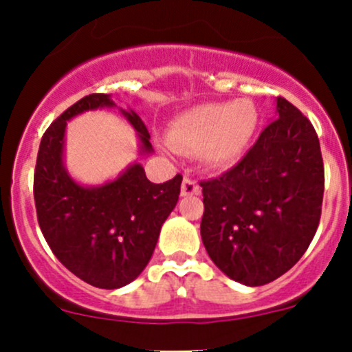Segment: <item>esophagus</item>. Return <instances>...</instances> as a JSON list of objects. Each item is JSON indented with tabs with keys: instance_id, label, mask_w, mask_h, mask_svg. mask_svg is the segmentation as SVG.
I'll list each match as a JSON object with an SVG mask.
<instances>
[{
	"instance_id": "obj_1",
	"label": "esophagus",
	"mask_w": 352,
	"mask_h": 352,
	"mask_svg": "<svg viewBox=\"0 0 352 352\" xmlns=\"http://www.w3.org/2000/svg\"><path fill=\"white\" fill-rule=\"evenodd\" d=\"M201 194V188H199L197 184H195L194 179L190 177H184L182 187H180V195L182 197H187V195H199Z\"/></svg>"
}]
</instances>
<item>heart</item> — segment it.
<instances>
[{
  "label": "heart",
  "instance_id": "b5f03b06",
  "mask_svg": "<svg viewBox=\"0 0 352 352\" xmlns=\"http://www.w3.org/2000/svg\"><path fill=\"white\" fill-rule=\"evenodd\" d=\"M258 126V109L248 99L207 102L184 111L170 124V146L182 153H201L214 168L234 165Z\"/></svg>",
  "mask_w": 352,
  "mask_h": 352
}]
</instances>
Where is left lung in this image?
Instances as JSON below:
<instances>
[{
  "label": "left lung",
  "mask_w": 352,
  "mask_h": 352,
  "mask_svg": "<svg viewBox=\"0 0 352 352\" xmlns=\"http://www.w3.org/2000/svg\"><path fill=\"white\" fill-rule=\"evenodd\" d=\"M201 236L214 265L260 287L305 253L320 221L324 164L312 123L287 99L238 165L201 182Z\"/></svg>",
  "instance_id": "obj_1"
}]
</instances>
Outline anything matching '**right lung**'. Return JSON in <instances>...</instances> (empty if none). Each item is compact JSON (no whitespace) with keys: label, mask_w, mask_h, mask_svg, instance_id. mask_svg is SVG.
Returning a JSON list of instances; mask_svg holds the SVG:
<instances>
[{"label":"right lung","mask_w":352,"mask_h":352,"mask_svg":"<svg viewBox=\"0 0 352 352\" xmlns=\"http://www.w3.org/2000/svg\"><path fill=\"white\" fill-rule=\"evenodd\" d=\"M116 108L109 94H89L60 114L43 135L33 195L43 238L62 265L80 280L114 290L145 270L160 229L177 206L182 175L151 184L140 164L102 186H82L64 165L67 121L86 111ZM121 114L136 129L140 153L153 151L150 133L133 109Z\"/></svg>","instance_id":"obj_1"}]
</instances>
